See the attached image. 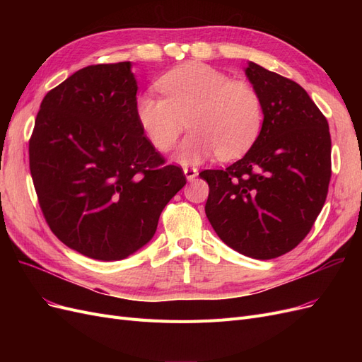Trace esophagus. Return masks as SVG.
Listing matches in <instances>:
<instances>
[{
	"label": "esophagus",
	"instance_id": "34e87169",
	"mask_svg": "<svg viewBox=\"0 0 362 362\" xmlns=\"http://www.w3.org/2000/svg\"><path fill=\"white\" fill-rule=\"evenodd\" d=\"M184 175L189 181H193L196 177H198V169H196V168H184Z\"/></svg>",
	"mask_w": 362,
	"mask_h": 362
}]
</instances>
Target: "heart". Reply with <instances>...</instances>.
<instances>
[{
  "label": "heart",
  "instance_id": "b5f03b06",
  "mask_svg": "<svg viewBox=\"0 0 362 362\" xmlns=\"http://www.w3.org/2000/svg\"><path fill=\"white\" fill-rule=\"evenodd\" d=\"M158 89L164 98L151 92L137 96V122L161 152L170 151L189 125L190 134L178 151L181 163H198L213 154L238 158L261 133L264 108L258 90L208 64L173 68L161 76Z\"/></svg>",
  "mask_w": 362,
  "mask_h": 362
}]
</instances>
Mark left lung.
Returning <instances> with one entry per match:
<instances>
[{"label": "left lung", "instance_id": "8db88e82", "mask_svg": "<svg viewBox=\"0 0 362 362\" xmlns=\"http://www.w3.org/2000/svg\"><path fill=\"white\" fill-rule=\"evenodd\" d=\"M262 100L261 133L226 169L202 170L205 214L223 243L246 257L287 254L311 231L331 181L327 120L303 87L249 62Z\"/></svg>", "mask_w": 362, "mask_h": 362}]
</instances>
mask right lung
Here are the masks:
<instances>
[{"label": "right lung", "instance_id": "right-lung-1", "mask_svg": "<svg viewBox=\"0 0 362 362\" xmlns=\"http://www.w3.org/2000/svg\"><path fill=\"white\" fill-rule=\"evenodd\" d=\"M136 93L129 62L83 68L45 95L30 137L43 217L62 243L93 259L144 247L187 182L144 136Z\"/></svg>", "mask_w": 362, "mask_h": 362}]
</instances>
